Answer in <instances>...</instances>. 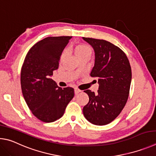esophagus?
Returning a JSON list of instances; mask_svg holds the SVG:
<instances>
[{
  "mask_svg": "<svg viewBox=\"0 0 156 156\" xmlns=\"http://www.w3.org/2000/svg\"><path fill=\"white\" fill-rule=\"evenodd\" d=\"M81 92V90H80V89L75 88V94H77L80 93V92Z\"/></svg>",
  "mask_w": 156,
  "mask_h": 156,
  "instance_id": "1",
  "label": "esophagus"
}]
</instances>
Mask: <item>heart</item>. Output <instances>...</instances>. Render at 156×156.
Listing matches in <instances>:
<instances>
[{"instance_id":"obj_1","label":"heart","mask_w":156,"mask_h":156,"mask_svg":"<svg viewBox=\"0 0 156 156\" xmlns=\"http://www.w3.org/2000/svg\"><path fill=\"white\" fill-rule=\"evenodd\" d=\"M75 54L76 57H79L85 54H91V48L88 45L84 44H81L75 46ZM65 54V52H63L62 54V57H64Z\"/></svg>"}]
</instances>
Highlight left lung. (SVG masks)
I'll list each match as a JSON object with an SVG mask.
<instances>
[{
  "label": "left lung",
  "mask_w": 156,
  "mask_h": 156,
  "mask_svg": "<svg viewBox=\"0 0 156 156\" xmlns=\"http://www.w3.org/2000/svg\"><path fill=\"white\" fill-rule=\"evenodd\" d=\"M94 48V66L90 73L98 78L97 94L90 90L89 102L83 108L85 118L96 125L113 121L124 108L129 93L132 69L126 55L118 46L104 40L83 37Z\"/></svg>",
  "instance_id": "8db88e82"
}]
</instances>
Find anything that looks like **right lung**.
Listing matches in <instances>:
<instances>
[{"label":"right lung","mask_w":156,"mask_h":156,"mask_svg":"<svg viewBox=\"0 0 156 156\" xmlns=\"http://www.w3.org/2000/svg\"><path fill=\"white\" fill-rule=\"evenodd\" d=\"M71 37H48L39 41L29 49L22 66L24 99L33 114L43 122H51L61 118L75 94L73 88H60L51 79Z\"/></svg>","instance_id":"add662e5"}]
</instances>
